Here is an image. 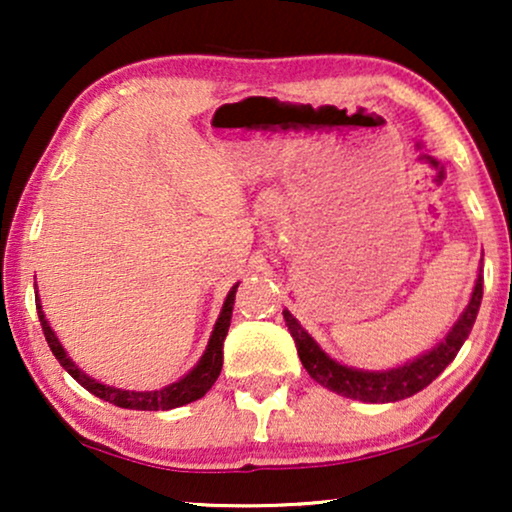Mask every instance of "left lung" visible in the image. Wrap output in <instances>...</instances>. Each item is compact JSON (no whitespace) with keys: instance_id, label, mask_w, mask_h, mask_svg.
Returning <instances> with one entry per match:
<instances>
[{"instance_id":"left-lung-1","label":"left lung","mask_w":512,"mask_h":512,"mask_svg":"<svg viewBox=\"0 0 512 512\" xmlns=\"http://www.w3.org/2000/svg\"><path fill=\"white\" fill-rule=\"evenodd\" d=\"M482 300V275H478L475 289L468 300L466 310L461 312L457 324L452 326V331L438 342L431 352L419 356L405 363V366L391 368V370H359L342 366V363L333 361L324 349H321L310 333L298 324V319L293 317L289 310H284V321L289 326L291 338L296 340V349L300 361L312 380H317L321 387L335 391V394L356 398L363 403H394L403 401L417 391L436 380L443 370L454 361V356L464 345L468 333L478 317Z\"/></svg>"}]
</instances>
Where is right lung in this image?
Here are the masks:
<instances>
[{
    "label": "right lung",
    "instance_id": "obj_1",
    "mask_svg": "<svg viewBox=\"0 0 512 512\" xmlns=\"http://www.w3.org/2000/svg\"><path fill=\"white\" fill-rule=\"evenodd\" d=\"M237 286L240 284H235L226 296V303H223V307H221V314H219V319H216L212 338H209L207 349H205V354L200 356L198 366H195L188 375L181 377V380L167 384L165 389H158V391L116 389V387H109V384L93 380V377H88L72 359H69L65 347H62L60 340L55 338L53 328L48 326L46 314H44V310H41L39 296H37V314L41 321V331H44V335H46V342H48V347H51L53 356L60 361V366L81 384L83 389L90 391V394L102 398V401L114 403V405H118V408H125V410H172V408H179V405L198 401V398H202L209 389H212L216 377H219L221 366H223V340H226L230 317H233Z\"/></svg>",
    "mask_w": 512,
    "mask_h": 512
}]
</instances>
